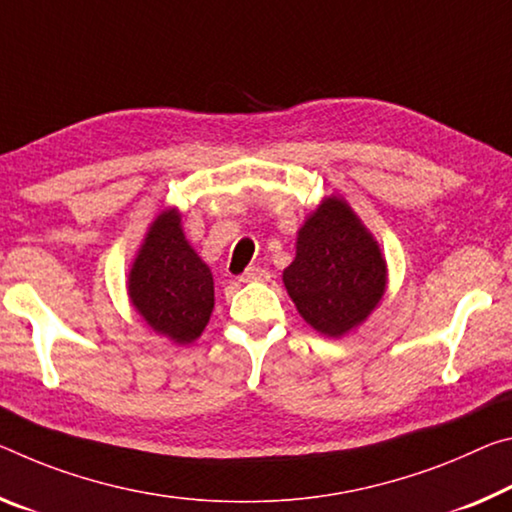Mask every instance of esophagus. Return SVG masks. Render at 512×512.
Segmentation results:
<instances>
[{
	"label": "esophagus",
	"mask_w": 512,
	"mask_h": 512,
	"mask_svg": "<svg viewBox=\"0 0 512 512\" xmlns=\"http://www.w3.org/2000/svg\"><path fill=\"white\" fill-rule=\"evenodd\" d=\"M271 278V273L262 269V266H250V269L241 275V282H266Z\"/></svg>",
	"instance_id": "34e87169"
}]
</instances>
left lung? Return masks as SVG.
<instances>
[{"mask_svg":"<svg viewBox=\"0 0 512 512\" xmlns=\"http://www.w3.org/2000/svg\"><path fill=\"white\" fill-rule=\"evenodd\" d=\"M385 259L351 207L328 198L298 232L296 259L282 280L314 330L339 337L385 294Z\"/></svg>","mask_w":512,"mask_h":512,"instance_id":"obj_1","label":"left lung"}]
</instances>
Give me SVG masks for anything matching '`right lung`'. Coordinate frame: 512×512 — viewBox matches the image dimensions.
Instances as JSON below:
<instances>
[{
	"label": "right lung",
	"mask_w": 512,
	"mask_h": 512,
	"mask_svg": "<svg viewBox=\"0 0 512 512\" xmlns=\"http://www.w3.org/2000/svg\"><path fill=\"white\" fill-rule=\"evenodd\" d=\"M129 298L154 330L177 344L205 330L214 310V278L186 243L175 209L152 223L129 273Z\"/></svg>",
	"instance_id": "add662e5"
}]
</instances>
